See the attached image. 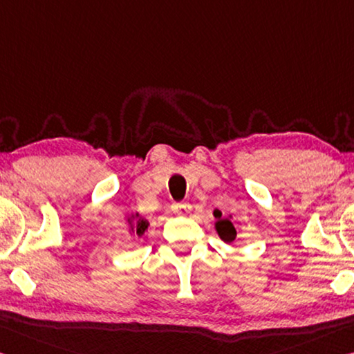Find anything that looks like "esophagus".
Segmentation results:
<instances>
[{"label":"esophagus","instance_id":"34e87169","mask_svg":"<svg viewBox=\"0 0 354 354\" xmlns=\"http://www.w3.org/2000/svg\"><path fill=\"white\" fill-rule=\"evenodd\" d=\"M190 209H192V206H190L189 203H184V201H183V203H173L171 205V211L178 216H187Z\"/></svg>","mask_w":354,"mask_h":354}]
</instances>
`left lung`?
Returning <instances> with one entry per match:
<instances>
[{"label":"left lung","mask_w":354,"mask_h":354,"mask_svg":"<svg viewBox=\"0 0 354 354\" xmlns=\"http://www.w3.org/2000/svg\"><path fill=\"white\" fill-rule=\"evenodd\" d=\"M214 216L217 218L216 230H217L218 236H221L222 241H225V243H233V241L236 239V230H234L233 223L230 222V218H223L222 212L214 211Z\"/></svg>","instance_id":"1"}]
</instances>
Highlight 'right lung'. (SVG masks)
I'll return each mask as SVG.
<instances>
[{
  "label": "right lung",
  "instance_id": "right-lung-1",
  "mask_svg": "<svg viewBox=\"0 0 354 354\" xmlns=\"http://www.w3.org/2000/svg\"><path fill=\"white\" fill-rule=\"evenodd\" d=\"M127 222H129V227H131L129 230H131L132 233H137L138 236H143L145 232H147L149 227V222L145 217L140 216L138 212H136V214H132L131 217H129Z\"/></svg>",
  "mask_w": 354,
  "mask_h": 354
}]
</instances>
